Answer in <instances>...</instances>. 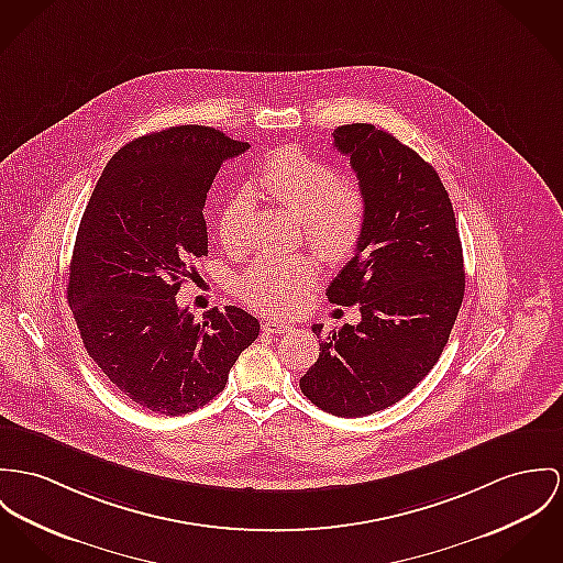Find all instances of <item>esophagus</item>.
I'll list each match as a JSON object with an SVG mask.
<instances>
[{
    "mask_svg": "<svg viewBox=\"0 0 563 563\" xmlns=\"http://www.w3.org/2000/svg\"><path fill=\"white\" fill-rule=\"evenodd\" d=\"M263 330H265L267 334H285V332L291 330V325L285 323V321H278V319H269V321L263 323Z\"/></svg>",
    "mask_w": 563,
    "mask_h": 563,
    "instance_id": "esophagus-1",
    "label": "esophagus"
}]
</instances>
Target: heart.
I'll return each mask as SVG.
<instances>
[{
    "mask_svg": "<svg viewBox=\"0 0 563 563\" xmlns=\"http://www.w3.org/2000/svg\"><path fill=\"white\" fill-rule=\"evenodd\" d=\"M261 195L302 214L308 244L328 261H345L355 253L366 224V195L353 179L298 147L274 150L255 175ZM253 201L249 192H235L217 218L218 240L224 251L242 253L249 244ZM317 280V265L308 257H267L253 263L238 283L246 303L287 312L302 300Z\"/></svg>",
    "mask_w": 563,
    "mask_h": 563,
    "instance_id": "heart-1",
    "label": "heart"
}]
</instances>
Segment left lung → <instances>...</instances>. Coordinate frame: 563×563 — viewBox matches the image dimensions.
<instances>
[{
  "mask_svg": "<svg viewBox=\"0 0 563 563\" xmlns=\"http://www.w3.org/2000/svg\"><path fill=\"white\" fill-rule=\"evenodd\" d=\"M366 195L355 255L328 287V300L360 306L362 321L321 339L300 379L323 411L360 418L405 398L433 368L465 294L463 246L450 197L433 167L373 124L334 130Z\"/></svg>",
  "mask_w": 563,
  "mask_h": 563,
  "instance_id": "1",
  "label": "left lung"
}]
</instances>
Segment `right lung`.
Here are the masks:
<instances>
[{
  "label": "right lung",
  "mask_w": 563,
  "mask_h": 563,
  "mask_svg": "<svg viewBox=\"0 0 563 563\" xmlns=\"http://www.w3.org/2000/svg\"><path fill=\"white\" fill-rule=\"evenodd\" d=\"M251 145L174 126L126 143L100 175L79 224L68 303L87 355L143 409L181 416L222 391L260 321L238 306L195 321L175 296L208 255L203 208L227 158Z\"/></svg>",
  "instance_id": "add662e5"
}]
</instances>
